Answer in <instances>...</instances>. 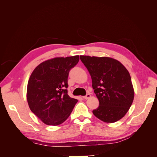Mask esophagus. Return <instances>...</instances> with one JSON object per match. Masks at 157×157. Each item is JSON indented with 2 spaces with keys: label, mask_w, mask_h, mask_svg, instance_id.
<instances>
[{
  "label": "esophagus",
  "mask_w": 157,
  "mask_h": 157,
  "mask_svg": "<svg viewBox=\"0 0 157 157\" xmlns=\"http://www.w3.org/2000/svg\"><path fill=\"white\" fill-rule=\"evenodd\" d=\"M90 96H90V94H87L86 95V96H83L82 98H83L84 99H88V98H90Z\"/></svg>",
  "instance_id": "1"
}]
</instances>
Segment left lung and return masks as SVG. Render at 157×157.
Masks as SVG:
<instances>
[{
	"instance_id": "left-lung-1",
	"label": "left lung",
	"mask_w": 157,
	"mask_h": 157,
	"mask_svg": "<svg viewBox=\"0 0 157 157\" xmlns=\"http://www.w3.org/2000/svg\"><path fill=\"white\" fill-rule=\"evenodd\" d=\"M89 71L99 104L92 111L99 119L115 122L124 117L134 100V92L129 72L119 61L107 57L80 56Z\"/></svg>"
}]
</instances>
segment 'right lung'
Listing matches in <instances>:
<instances>
[{
  "label": "right lung",
  "instance_id": "right-lung-1",
  "mask_svg": "<svg viewBox=\"0 0 157 157\" xmlns=\"http://www.w3.org/2000/svg\"><path fill=\"white\" fill-rule=\"evenodd\" d=\"M79 56L45 61L33 71L27 84V99L31 111L47 125L57 126L69 117L77 103L68 95L70 70Z\"/></svg>",
  "mask_w": 157,
  "mask_h": 157
}]
</instances>
